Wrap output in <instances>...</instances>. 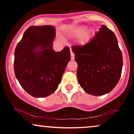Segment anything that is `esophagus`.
<instances>
[{
  "label": "esophagus",
  "mask_w": 134,
  "mask_h": 134,
  "mask_svg": "<svg viewBox=\"0 0 134 134\" xmlns=\"http://www.w3.org/2000/svg\"><path fill=\"white\" fill-rule=\"evenodd\" d=\"M70 56H71V60H74V58H75L74 53L72 52L71 49H70Z\"/></svg>",
  "instance_id": "34e87169"
}]
</instances>
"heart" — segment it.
Returning a JSON list of instances; mask_svg holds the SVG:
<instances>
[{
	"mask_svg": "<svg viewBox=\"0 0 134 134\" xmlns=\"http://www.w3.org/2000/svg\"><path fill=\"white\" fill-rule=\"evenodd\" d=\"M86 28V27L85 26H79L72 30L71 31L72 36L74 37L80 36L79 43L82 45L87 43L94 35V31L93 30L90 29V30L85 31Z\"/></svg>",
	"mask_w": 134,
	"mask_h": 134,
	"instance_id": "heart-1",
	"label": "heart"
}]
</instances>
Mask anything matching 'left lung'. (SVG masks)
I'll list each match as a JSON object with an SVG mask.
<instances>
[{"mask_svg":"<svg viewBox=\"0 0 134 134\" xmlns=\"http://www.w3.org/2000/svg\"><path fill=\"white\" fill-rule=\"evenodd\" d=\"M72 51L77 63V76L86 93L101 96L110 93L120 78L122 53L116 36L103 25L84 45H74Z\"/></svg>","mask_w":134,"mask_h":134,"instance_id":"left-lung-1","label":"left lung"}]
</instances>
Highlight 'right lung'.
<instances>
[{
  "instance_id": "add662e5",
  "label": "right lung",
  "mask_w": 134,
  "mask_h": 134,
  "mask_svg": "<svg viewBox=\"0 0 134 134\" xmlns=\"http://www.w3.org/2000/svg\"><path fill=\"white\" fill-rule=\"evenodd\" d=\"M55 38L54 27L32 26L26 30L15 49V76L23 88L35 98L54 93L70 60L69 47L54 51Z\"/></svg>"
}]
</instances>
